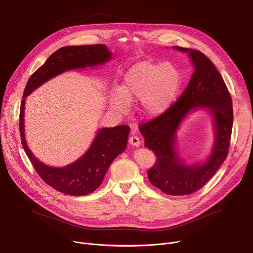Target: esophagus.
Masks as SVG:
<instances>
[{"label": "esophagus", "instance_id": "1", "mask_svg": "<svg viewBox=\"0 0 253 253\" xmlns=\"http://www.w3.org/2000/svg\"><path fill=\"white\" fill-rule=\"evenodd\" d=\"M129 143L134 145V147H138V145L140 144V140H139V137L138 136H135V135H132L129 137Z\"/></svg>", "mask_w": 253, "mask_h": 253}]
</instances>
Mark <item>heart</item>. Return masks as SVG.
<instances>
[{"instance_id": "b5f03b06", "label": "heart", "mask_w": 253, "mask_h": 253, "mask_svg": "<svg viewBox=\"0 0 253 253\" xmlns=\"http://www.w3.org/2000/svg\"><path fill=\"white\" fill-rule=\"evenodd\" d=\"M179 86L180 77L173 65L141 61L125 74L121 90L113 92L111 104L126 112L129 103L139 100L143 116L158 117L169 108Z\"/></svg>"}]
</instances>
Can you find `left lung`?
Here are the masks:
<instances>
[{"label":"left lung","instance_id":"obj_1","mask_svg":"<svg viewBox=\"0 0 253 253\" xmlns=\"http://www.w3.org/2000/svg\"><path fill=\"white\" fill-rule=\"evenodd\" d=\"M189 52L195 66L190 82L179 98L162 115L139 125L144 145L157 159L148 170L154 187L171 196L190 195L212 177L227 159L233 128L232 97L214 64L202 52L175 46ZM208 108L215 118L216 143L209 160L202 166H184L174 149L176 130L192 109Z\"/></svg>","mask_w":253,"mask_h":253}]
</instances>
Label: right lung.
<instances>
[{"label": "right lung", "instance_id": "1", "mask_svg": "<svg viewBox=\"0 0 253 253\" xmlns=\"http://www.w3.org/2000/svg\"><path fill=\"white\" fill-rule=\"evenodd\" d=\"M111 55L109 49L102 44L62 47L50 55L46 62L31 76L24 88L19 114L22 147L39 176L51 188L62 194L84 196L94 192L101 184L116 157L125 151L130 127L119 125L114 128L100 129L90 149L78 161L63 168L49 167L37 160L26 145L23 129L24 98L40 85L62 72L103 63L111 58Z\"/></svg>", "mask_w": 253, "mask_h": 253}]
</instances>
